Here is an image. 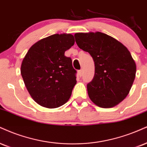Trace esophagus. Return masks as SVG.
I'll use <instances>...</instances> for the list:
<instances>
[{"label": "esophagus", "mask_w": 147, "mask_h": 147, "mask_svg": "<svg viewBox=\"0 0 147 147\" xmlns=\"http://www.w3.org/2000/svg\"><path fill=\"white\" fill-rule=\"evenodd\" d=\"M78 74H79V77H81V76L83 75V70H79V71H78Z\"/></svg>", "instance_id": "1"}]
</instances>
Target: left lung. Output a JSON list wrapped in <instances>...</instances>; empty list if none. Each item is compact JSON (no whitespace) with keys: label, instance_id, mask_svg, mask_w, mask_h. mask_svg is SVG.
<instances>
[{"label":"left lung","instance_id":"left-lung-1","mask_svg":"<svg viewBox=\"0 0 147 147\" xmlns=\"http://www.w3.org/2000/svg\"><path fill=\"white\" fill-rule=\"evenodd\" d=\"M75 41L94 62V76L87 85L88 96L102 108L117 105L126 98L136 77V65L127 47L100 32L77 33Z\"/></svg>","mask_w":147,"mask_h":147}]
</instances>
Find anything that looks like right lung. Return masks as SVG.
<instances>
[{
  "label": "right lung",
  "mask_w": 147,
  "mask_h": 147,
  "mask_svg": "<svg viewBox=\"0 0 147 147\" xmlns=\"http://www.w3.org/2000/svg\"><path fill=\"white\" fill-rule=\"evenodd\" d=\"M74 44L71 34L50 35L34 44L23 59V81L33 99L42 107H59L71 96L77 71L64 53Z\"/></svg>",
  "instance_id": "right-lung-1"
}]
</instances>
